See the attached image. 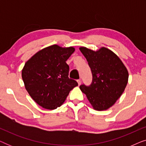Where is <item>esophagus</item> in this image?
Masks as SVG:
<instances>
[{"mask_svg":"<svg viewBox=\"0 0 146 146\" xmlns=\"http://www.w3.org/2000/svg\"><path fill=\"white\" fill-rule=\"evenodd\" d=\"M77 82H78V86L80 85V84H81V82H81V80H77Z\"/></svg>","mask_w":146,"mask_h":146,"instance_id":"obj_1","label":"esophagus"}]
</instances>
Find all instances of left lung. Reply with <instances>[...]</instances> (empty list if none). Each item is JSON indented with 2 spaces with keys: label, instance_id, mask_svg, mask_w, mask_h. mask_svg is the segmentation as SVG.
<instances>
[{
  "label": "left lung",
  "instance_id": "left-lung-1",
  "mask_svg": "<svg viewBox=\"0 0 146 146\" xmlns=\"http://www.w3.org/2000/svg\"><path fill=\"white\" fill-rule=\"evenodd\" d=\"M79 49L92 73L91 85H81L80 89L94 110H107L124 92L128 82V71L120 58L107 48L101 47L96 51L84 46Z\"/></svg>",
  "mask_w": 146,
  "mask_h": 146
}]
</instances>
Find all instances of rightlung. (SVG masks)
Segmentation results:
<instances>
[{"label":"right lung","instance_id":"add662e5","mask_svg":"<svg viewBox=\"0 0 146 146\" xmlns=\"http://www.w3.org/2000/svg\"><path fill=\"white\" fill-rule=\"evenodd\" d=\"M75 48L54 44L37 52L27 61L22 70L25 88L37 104L55 110L63 104L69 92L78 86L68 78L66 61Z\"/></svg>","mask_w":146,"mask_h":146}]
</instances>
